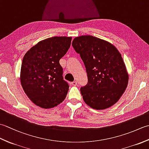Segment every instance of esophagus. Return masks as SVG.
Returning a JSON list of instances; mask_svg holds the SVG:
<instances>
[{"mask_svg": "<svg viewBox=\"0 0 149 149\" xmlns=\"http://www.w3.org/2000/svg\"><path fill=\"white\" fill-rule=\"evenodd\" d=\"M71 84L72 85V86H76V85L77 84V81H73L71 83Z\"/></svg>", "mask_w": 149, "mask_h": 149, "instance_id": "obj_1", "label": "esophagus"}]
</instances>
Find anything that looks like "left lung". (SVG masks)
Masks as SVG:
<instances>
[{"label": "left lung", "mask_w": 149, "mask_h": 149, "mask_svg": "<svg viewBox=\"0 0 149 149\" xmlns=\"http://www.w3.org/2000/svg\"><path fill=\"white\" fill-rule=\"evenodd\" d=\"M72 45L86 70L88 83L81 88L85 103L97 110L113 106L124 93L129 81L121 54L113 44L90 35L75 38Z\"/></svg>", "instance_id": "obj_1"}]
</instances>
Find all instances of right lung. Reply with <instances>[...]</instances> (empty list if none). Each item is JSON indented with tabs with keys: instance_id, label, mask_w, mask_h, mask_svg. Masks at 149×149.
<instances>
[{
	"instance_id": "1",
	"label": "right lung",
	"mask_w": 149,
	"mask_h": 149,
	"mask_svg": "<svg viewBox=\"0 0 149 149\" xmlns=\"http://www.w3.org/2000/svg\"><path fill=\"white\" fill-rule=\"evenodd\" d=\"M72 37L54 36L40 41L22 60L20 82L32 102L42 108H52L65 100L69 86L63 80L59 60L67 52Z\"/></svg>"
}]
</instances>
